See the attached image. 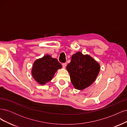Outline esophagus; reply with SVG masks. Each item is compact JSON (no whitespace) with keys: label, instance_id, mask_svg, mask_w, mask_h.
Masks as SVG:
<instances>
[{"label":"esophagus","instance_id":"1","mask_svg":"<svg viewBox=\"0 0 127 127\" xmlns=\"http://www.w3.org/2000/svg\"><path fill=\"white\" fill-rule=\"evenodd\" d=\"M66 63H63V64H62V66H63V67L64 68H65V67H66Z\"/></svg>","mask_w":127,"mask_h":127}]
</instances>
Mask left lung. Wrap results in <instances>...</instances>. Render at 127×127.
Segmentation results:
<instances>
[{
    "label": "left lung",
    "instance_id": "left-lung-1",
    "mask_svg": "<svg viewBox=\"0 0 127 127\" xmlns=\"http://www.w3.org/2000/svg\"><path fill=\"white\" fill-rule=\"evenodd\" d=\"M71 82L77 90H83L95 81L100 70L99 64L88 55L78 52L72 56L67 66Z\"/></svg>",
    "mask_w": 127,
    "mask_h": 127
}]
</instances>
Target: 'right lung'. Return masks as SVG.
Masks as SVG:
<instances>
[{"label":"right lung","mask_w":127,"mask_h":127,"mask_svg":"<svg viewBox=\"0 0 127 127\" xmlns=\"http://www.w3.org/2000/svg\"><path fill=\"white\" fill-rule=\"evenodd\" d=\"M61 67V64L57 59L46 55L34 63L32 74L38 83L44 85L50 81L57 70Z\"/></svg>","instance_id":"add662e5"}]
</instances>
